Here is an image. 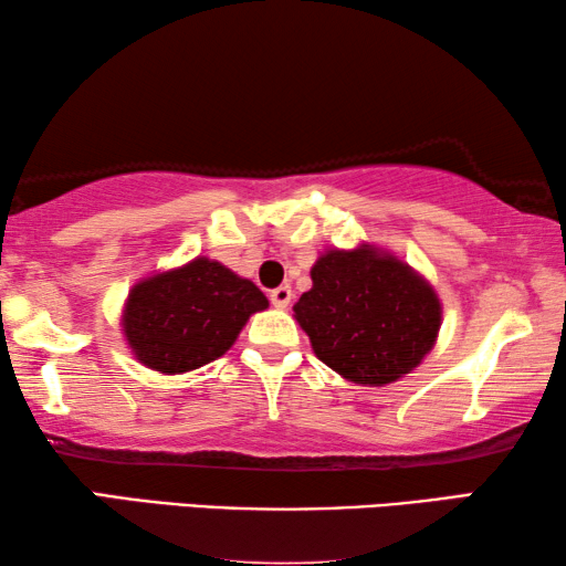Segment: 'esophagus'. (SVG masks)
<instances>
[{"label": "esophagus", "instance_id": "34e87169", "mask_svg": "<svg viewBox=\"0 0 566 566\" xmlns=\"http://www.w3.org/2000/svg\"><path fill=\"white\" fill-rule=\"evenodd\" d=\"M292 286H286V284H282V286H276V290H272L269 292V300H272V304L274 307H280V310H284V307H290V302H292Z\"/></svg>", "mask_w": 566, "mask_h": 566}]
</instances>
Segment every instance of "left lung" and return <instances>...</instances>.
I'll use <instances>...</instances> for the list:
<instances>
[{
	"label": "left lung",
	"mask_w": 566,
	"mask_h": 566,
	"mask_svg": "<svg viewBox=\"0 0 566 566\" xmlns=\"http://www.w3.org/2000/svg\"><path fill=\"white\" fill-rule=\"evenodd\" d=\"M294 304L322 363L349 382L388 385L433 349L441 300L416 269L378 247L329 249Z\"/></svg>",
	"instance_id": "1"
}]
</instances>
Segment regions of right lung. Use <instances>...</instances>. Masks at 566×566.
Wrapping results in <instances>:
<instances>
[{
    "label": "right lung",
    "instance_id": "1",
    "mask_svg": "<svg viewBox=\"0 0 566 566\" xmlns=\"http://www.w3.org/2000/svg\"><path fill=\"white\" fill-rule=\"evenodd\" d=\"M266 307L254 282L196 256L133 286L123 307V335L150 370L188 373L227 353L247 319Z\"/></svg>",
    "mask_w": 566,
    "mask_h": 566
}]
</instances>
